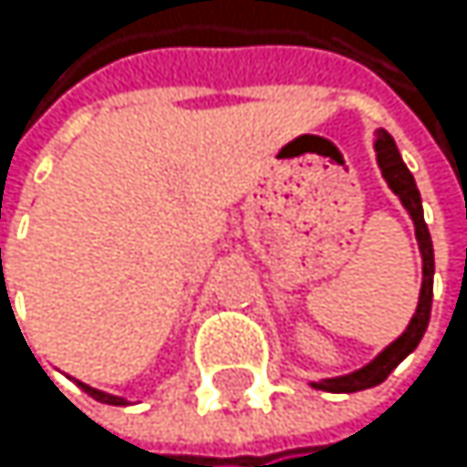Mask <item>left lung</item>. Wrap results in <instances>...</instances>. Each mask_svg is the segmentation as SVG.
Here are the masks:
<instances>
[{"mask_svg": "<svg viewBox=\"0 0 467 467\" xmlns=\"http://www.w3.org/2000/svg\"><path fill=\"white\" fill-rule=\"evenodd\" d=\"M375 150H379V165L381 173L387 179V184L392 187V192L403 202V207L409 210L411 221H415V235L420 244V254H423V288H420V299H418V311L411 317L409 327L403 330V336H398L395 342L375 358L367 367L342 375V379H327L322 384H314L317 389L325 392H358V389H369L379 387L381 381H387V375L420 345V338L429 327V317H431V294H434V249H431V235L429 226L423 221V204H420V192L418 184L411 179L409 168L403 165V159L395 148V140L387 131H379V140H375Z\"/></svg>", "mask_w": 467, "mask_h": 467, "instance_id": "8db88e82", "label": "left lung"}]
</instances>
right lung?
Here are the masks:
<instances>
[{
    "label": "right lung",
    "mask_w": 467,
    "mask_h": 467,
    "mask_svg": "<svg viewBox=\"0 0 467 467\" xmlns=\"http://www.w3.org/2000/svg\"><path fill=\"white\" fill-rule=\"evenodd\" d=\"M80 389L83 392H88L95 400H100V403H111V406H122L125 400L122 398H114V395H106V392H100V389H92V387H86V384H80Z\"/></svg>",
    "instance_id": "1"
}]
</instances>
